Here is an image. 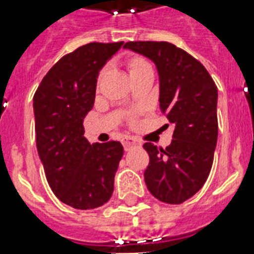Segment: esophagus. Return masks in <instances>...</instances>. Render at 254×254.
Here are the masks:
<instances>
[{"label": "esophagus", "mask_w": 254, "mask_h": 254, "mask_svg": "<svg viewBox=\"0 0 254 254\" xmlns=\"http://www.w3.org/2000/svg\"><path fill=\"white\" fill-rule=\"evenodd\" d=\"M123 145L124 147H125V150H130L131 147H135V146H139L141 143H139V141H137L135 138L133 137H125L124 138V141H123Z\"/></svg>", "instance_id": "obj_1"}]
</instances>
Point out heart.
Segmentation results:
<instances>
[{"mask_svg":"<svg viewBox=\"0 0 254 254\" xmlns=\"http://www.w3.org/2000/svg\"><path fill=\"white\" fill-rule=\"evenodd\" d=\"M150 67V64L146 61V60L141 59V57H135V59L130 60L129 63V70H130V74L138 73V71H142V70H146Z\"/></svg>","mask_w":254,"mask_h":254,"instance_id":"heart-1","label":"heart"}]
</instances>
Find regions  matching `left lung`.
<instances>
[{
	"mask_svg": "<svg viewBox=\"0 0 254 254\" xmlns=\"http://www.w3.org/2000/svg\"><path fill=\"white\" fill-rule=\"evenodd\" d=\"M124 48L151 60L159 74V107L175 124L174 139L166 148L143 145L145 183L156 199L179 205L203 187L213 166L218 88L198 60L171 43L129 41Z\"/></svg>",
	"mask_w": 254,
	"mask_h": 254,
	"instance_id": "8db88e82",
	"label": "left lung"
}]
</instances>
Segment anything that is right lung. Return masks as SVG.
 <instances>
[{
  "label": "right lung",
  "mask_w": 254,
  "mask_h": 254,
  "mask_svg": "<svg viewBox=\"0 0 254 254\" xmlns=\"http://www.w3.org/2000/svg\"><path fill=\"white\" fill-rule=\"evenodd\" d=\"M123 44L90 43L64 56L34 95L36 147L45 176L56 197L74 209H96L113 193L123 145H91L83 120L94 107L99 71Z\"/></svg>",
  "instance_id": "add662e5"
}]
</instances>
